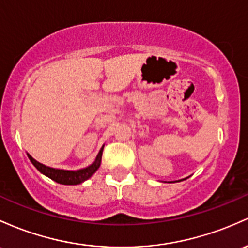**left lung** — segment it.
I'll list each match as a JSON object with an SVG mask.
<instances>
[{"instance_id": "left-lung-1", "label": "left lung", "mask_w": 248, "mask_h": 248, "mask_svg": "<svg viewBox=\"0 0 248 248\" xmlns=\"http://www.w3.org/2000/svg\"><path fill=\"white\" fill-rule=\"evenodd\" d=\"M179 181H181V180H179Z\"/></svg>"}]
</instances>
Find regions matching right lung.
<instances>
[{
	"instance_id": "right-lung-1",
	"label": "right lung",
	"mask_w": 248,
	"mask_h": 248,
	"mask_svg": "<svg viewBox=\"0 0 248 248\" xmlns=\"http://www.w3.org/2000/svg\"><path fill=\"white\" fill-rule=\"evenodd\" d=\"M103 147H105V145H103L101 147V149L99 151V153H97L96 157H95L93 164L78 170H59V168L49 167V166H46L41 164L39 161H36L31 154L27 153V155H28L31 164L36 167V170L42 173L43 175L48 176V178L51 179V180L56 181L58 184H61V185H78V184H82V182H84L86 180H88V179L91 178V176L93 175L97 170H99L100 165H101Z\"/></svg>"
}]
</instances>
